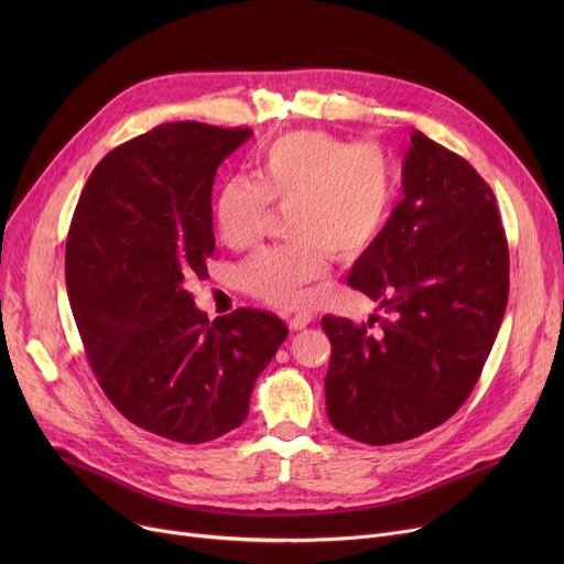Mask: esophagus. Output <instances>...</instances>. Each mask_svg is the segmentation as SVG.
<instances>
[{
  "label": "esophagus",
  "instance_id": "1",
  "mask_svg": "<svg viewBox=\"0 0 564 564\" xmlns=\"http://www.w3.org/2000/svg\"><path fill=\"white\" fill-rule=\"evenodd\" d=\"M311 315L308 313H302V315H292V317H288V327L292 329V332H302V329H306L308 324H311Z\"/></svg>",
  "mask_w": 564,
  "mask_h": 564
}]
</instances>
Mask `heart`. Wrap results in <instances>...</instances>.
Wrapping results in <instances>:
<instances>
[{
    "label": "heart",
    "instance_id": "1",
    "mask_svg": "<svg viewBox=\"0 0 564 564\" xmlns=\"http://www.w3.org/2000/svg\"><path fill=\"white\" fill-rule=\"evenodd\" d=\"M258 181L235 175L215 203L221 240L242 249L258 240L270 200L288 207L297 242L260 249L242 267L245 288L264 304L300 308L308 285L327 276L329 251L354 258L389 219L393 171L375 145H351L327 132H292L256 155Z\"/></svg>",
    "mask_w": 564,
    "mask_h": 564
}]
</instances>
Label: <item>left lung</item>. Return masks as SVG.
<instances>
[{
  "instance_id": "1",
  "label": "left lung",
  "mask_w": 564,
  "mask_h": 564,
  "mask_svg": "<svg viewBox=\"0 0 564 564\" xmlns=\"http://www.w3.org/2000/svg\"><path fill=\"white\" fill-rule=\"evenodd\" d=\"M404 198L347 283L389 313L368 324L324 315L332 425L370 446L416 438L470 395L510 292V251L491 187L464 158L411 134ZM380 329L370 335L373 322Z\"/></svg>"
}]
</instances>
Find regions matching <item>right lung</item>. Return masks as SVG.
Instances as JSON below:
<instances>
[{"instance_id": "right-lung-1", "label": "right lung", "mask_w": 564, "mask_h": 564, "mask_svg": "<svg viewBox=\"0 0 564 564\" xmlns=\"http://www.w3.org/2000/svg\"><path fill=\"white\" fill-rule=\"evenodd\" d=\"M251 134L183 121L116 145L88 175L68 230V300L98 383L130 423L177 443L240 427L288 336L253 308L210 322L185 290L215 251L217 169Z\"/></svg>"}]
</instances>
